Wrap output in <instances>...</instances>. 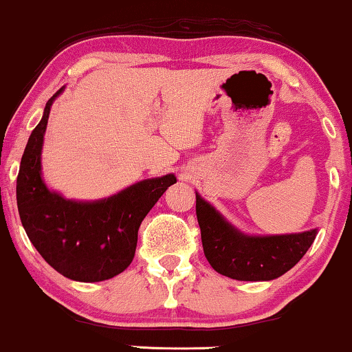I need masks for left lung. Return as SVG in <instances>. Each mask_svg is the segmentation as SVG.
Listing matches in <instances>:
<instances>
[{
  "label": "left lung",
  "mask_w": 352,
  "mask_h": 352,
  "mask_svg": "<svg viewBox=\"0 0 352 352\" xmlns=\"http://www.w3.org/2000/svg\"><path fill=\"white\" fill-rule=\"evenodd\" d=\"M195 199L205 256L216 272L235 280L264 282L283 276L305 256L317 235V229L276 235L245 234L199 192Z\"/></svg>",
  "instance_id": "left-lung-1"
}]
</instances>
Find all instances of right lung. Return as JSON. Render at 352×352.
<instances>
[{
    "mask_svg": "<svg viewBox=\"0 0 352 352\" xmlns=\"http://www.w3.org/2000/svg\"><path fill=\"white\" fill-rule=\"evenodd\" d=\"M64 89L47 100L28 138L17 176L19 214L33 247L57 272L76 282L107 280L131 264L139 226L176 176L170 173L138 181L89 201L51 190L43 179L41 152L52 102Z\"/></svg>",
    "mask_w": 352,
    "mask_h": 352,
    "instance_id": "1",
    "label": "right lung"
}]
</instances>
